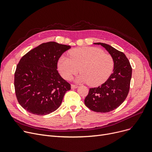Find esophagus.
<instances>
[{"mask_svg":"<svg viewBox=\"0 0 152 152\" xmlns=\"http://www.w3.org/2000/svg\"><path fill=\"white\" fill-rule=\"evenodd\" d=\"M71 89H76L78 87V86L75 85V84H71Z\"/></svg>","mask_w":152,"mask_h":152,"instance_id":"obj_1","label":"esophagus"}]
</instances>
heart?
<instances>
[{"label":"heart","mask_w":152,"mask_h":152,"mask_svg":"<svg viewBox=\"0 0 152 152\" xmlns=\"http://www.w3.org/2000/svg\"><path fill=\"white\" fill-rule=\"evenodd\" d=\"M114 61L111 56L97 47H85L69 51V58L61 57L58 68L61 76L69 79L80 68L81 74L76 80L88 83L91 86L104 83L112 73Z\"/></svg>","instance_id":"heart-1"}]
</instances>
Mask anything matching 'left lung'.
Returning <instances> with one entry per match:
<instances>
[{
	"label": "left lung",
	"mask_w": 152,
	"mask_h": 152,
	"mask_svg": "<svg viewBox=\"0 0 152 152\" xmlns=\"http://www.w3.org/2000/svg\"><path fill=\"white\" fill-rule=\"evenodd\" d=\"M94 44L101 45L108 52L113 59L114 69L105 83L89 89L84 103L94 111L107 113L117 108L126 99L130 88L132 68L122 52L107 44Z\"/></svg>",
	"instance_id": "8db88e82"
}]
</instances>
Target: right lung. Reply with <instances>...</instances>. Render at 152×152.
Returning a JSON list of instances; mask_svg holds the SVG:
<instances>
[{"mask_svg":"<svg viewBox=\"0 0 152 152\" xmlns=\"http://www.w3.org/2000/svg\"><path fill=\"white\" fill-rule=\"evenodd\" d=\"M70 48L55 42L43 43L20 60L15 73V90L18 103L28 112L45 115L60 106L71 85L59 75L57 63Z\"/></svg>","mask_w":152,"mask_h":152,"instance_id":"right-lung-1","label":"right lung"}]
</instances>
